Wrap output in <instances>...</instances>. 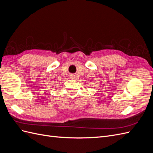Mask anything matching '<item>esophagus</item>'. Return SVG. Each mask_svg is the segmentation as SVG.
Listing matches in <instances>:
<instances>
[{
    "label": "esophagus",
    "mask_w": 153,
    "mask_h": 153,
    "mask_svg": "<svg viewBox=\"0 0 153 153\" xmlns=\"http://www.w3.org/2000/svg\"><path fill=\"white\" fill-rule=\"evenodd\" d=\"M69 78H70L71 79H72V78H75V75H69Z\"/></svg>",
    "instance_id": "obj_1"
}]
</instances>
